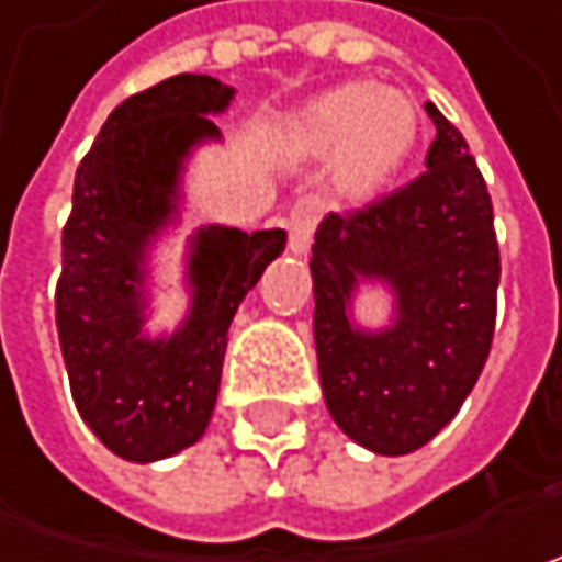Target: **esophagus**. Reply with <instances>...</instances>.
I'll return each instance as SVG.
<instances>
[{"instance_id":"esophagus-1","label":"esophagus","mask_w":562,"mask_h":562,"mask_svg":"<svg viewBox=\"0 0 562 562\" xmlns=\"http://www.w3.org/2000/svg\"><path fill=\"white\" fill-rule=\"evenodd\" d=\"M288 249L293 256H306L310 252V244H313V231H315V200L303 196L296 200L291 209V218H288Z\"/></svg>"}]
</instances>
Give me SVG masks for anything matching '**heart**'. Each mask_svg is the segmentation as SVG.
Returning <instances> with one entry per match:
<instances>
[{"mask_svg": "<svg viewBox=\"0 0 562 562\" xmlns=\"http://www.w3.org/2000/svg\"><path fill=\"white\" fill-rule=\"evenodd\" d=\"M310 156H335V187L347 203H369L400 175L419 140V109L403 90L347 80L313 97L291 124Z\"/></svg>", "mask_w": 562, "mask_h": 562, "instance_id": "b5f03b06", "label": "heart"}]
</instances>
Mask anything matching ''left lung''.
I'll return each instance as SVG.
<instances>
[{"mask_svg": "<svg viewBox=\"0 0 562 562\" xmlns=\"http://www.w3.org/2000/svg\"><path fill=\"white\" fill-rule=\"evenodd\" d=\"M438 137L425 175L353 215H325L313 244L315 353L337 428L381 457H403L453 419L485 369L501 256L485 178L463 134L425 102ZM359 286H381L392 315L366 329Z\"/></svg>", "mask_w": 562, "mask_h": 562, "instance_id": "obj_1", "label": "left lung"}]
</instances>
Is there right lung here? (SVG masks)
<instances>
[{
    "mask_svg": "<svg viewBox=\"0 0 562 562\" xmlns=\"http://www.w3.org/2000/svg\"><path fill=\"white\" fill-rule=\"evenodd\" d=\"M234 87L178 75L124 99L75 175L55 291L58 344L77 413L115 457L156 463L203 438L212 419L227 328L288 231L196 227L187 240V313L149 331L153 249L184 209V171L222 140L215 115Z\"/></svg>",
    "mask_w": 562,
    "mask_h": 562,
    "instance_id": "obj_1",
    "label": "right lung"
}]
</instances>
